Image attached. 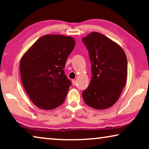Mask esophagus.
Returning <instances> with one entry per match:
<instances>
[{
	"mask_svg": "<svg viewBox=\"0 0 149 149\" xmlns=\"http://www.w3.org/2000/svg\"><path fill=\"white\" fill-rule=\"evenodd\" d=\"M72 85H74V86L77 85V81H75V80H72Z\"/></svg>",
	"mask_w": 149,
	"mask_h": 149,
	"instance_id": "34e87169",
	"label": "esophagus"
}]
</instances>
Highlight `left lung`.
Returning <instances> with one entry per match:
<instances>
[{"instance_id":"1","label":"left lung","mask_w":149,"mask_h":149,"mask_svg":"<svg viewBox=\"0 0 149 149\" xmlns=\"http://www.w3.org/2000/svg\"><path fill=\"white\" fill-rule=\"evenodd\" d=\"M91 63V82L82 93L93 109L111 107L119 100L127 76V61L121 47L107 36L93 32L83 38Z\"/></svg>"}]
</instances>
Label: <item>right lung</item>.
Returning <instances> with one entry per match:
<instances>
[{
  "label": "right lung",
  "mask_w": 149,
  "mask_h": 149,
  "mask_svg": "<svg viewBox=\"0 0 149 149\" xmlns=\"http://www.w3.org/2000/svg\"><path fill=\"white\" fill-rule=\"evenodd\" d=\"M74 38L47 34L38 38L22 57L20 74L30 99L38 108L52 110L64 102L71 84L64 74Z\"/></svg>",
  "instance_id": "add662e5"
}]
</instances>
